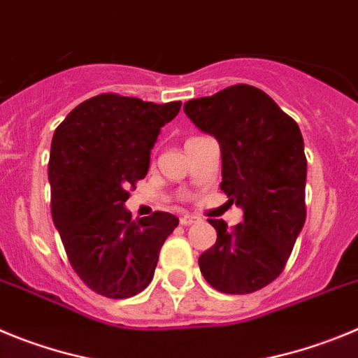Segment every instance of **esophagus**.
I'll return each instance as SVG.
<instances>
[{
	"instance_id": "esophagus-1",
	"label": "esophagus",
	"mask_w": 358,
	"mask_h": 358,
	"mask_svg": "<svg viewBox=\"0 0 358 358\" xmlns=\"http://www.w3.org/2000/svg\"><path fill=\"white\" fill-rule=\"evenodd\" d=\"M194 223H198V217H194V215H182L180 217V224H183V227H189V224Z\"/></svg>"
}]
</instances>
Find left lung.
<instances>
[{"instance_id":"obj_1","label":"left lung","mask_w":358,"mask_h":358,"mask_svg":"<svg viewBox=\"0 0 358 358\" xmlns=\"http://www.w3.org/2000/svg\"><path fill=\"white\" fill-rule=\"evenodd\" d=\"M183 112L217 139L221 191L244 210L231 230L208 219L217 239L199 255L201 275L227 294L259 291L283 271L307 217L301 131L266 92L246 83L191 99Z\"/></svg>"}]
</instances>
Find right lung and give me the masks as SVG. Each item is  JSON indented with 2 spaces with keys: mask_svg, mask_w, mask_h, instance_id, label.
Listing matches in <instances>:
<instances>
[{
  "mask_svg": "<svg viewBox=\"0 0 358 358\" xmlns=\"http://www.w3.org/2000/svg\"><path fill=\"white\" fill-rule=\"evenodd\" d=\"M180 107L99 94L80 103L55 130L51 215L71 266L98 294L123 299L144 291L164 241L178 227L169 212L134 221L124 201L146 176L160 128Z\"/></svg>",
  "mask_w": 358,
  "mask_h": 358,
  "instance_id": "obj_1",
  "label": "right lung"
}]
</instances>
